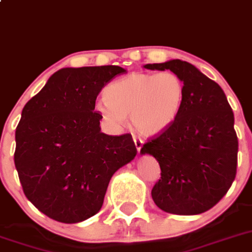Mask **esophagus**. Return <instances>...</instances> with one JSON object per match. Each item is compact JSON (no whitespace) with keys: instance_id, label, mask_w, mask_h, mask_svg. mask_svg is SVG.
Returning a JSON list of instances; mask_svg holds the SVG:
<instances>
[{"instance_id":"1","label":"esophagus","mask_w":252,"mask_h":252,"mask_svg":"<svg viewBox=\"0 0 252 252\" xmlns=\"http://www.w3.org/2000/svg\"><path fill=\"white\" fill-rule=\"evenodd\" d=\"M133 141H134V145H135L136 150H138V153H140L141 148H143V141H141L140 139L135 138V136H134V138H133Z\"/></svg>"}]
</instances>
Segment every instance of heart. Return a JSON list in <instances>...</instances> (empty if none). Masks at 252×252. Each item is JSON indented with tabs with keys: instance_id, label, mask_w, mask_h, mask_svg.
Wrapping results in <instances>:
<instances>
[{
	"instance_id": "heart-1",
	"label": "heart",
	"mask_w": 252,
	"mask_h": 252,
	"mask_svg": "<svg viewBox=\"0 0 252 252\" xmlns=\"http://www.w3.org/2000/svg\"><path fill=\"white\" fill-rule=\"evenodd\" d=\"M103 97L97 111L104 121L119 126L130 117L139 134L151 136L176 121L185 98V84L172 71L133 72L109 84Z\"/></svg>"
}]
</instances>
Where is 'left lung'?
<instances>
[{
	"mask_svg": "<svg viewBox=\"0 0 252 252\" xmlns=\"http://www.w3.org/2000/svg\"><path fill=\"white\" fill-rule=\"evenodd\" d=\"M144 67L170 70L185 84L176 121L140 150L141 155H153L161 168L151 196L166 213H204L225 196L236 176L239 144L230 104L221 87L187 61Z\"/></svg>",
	"mask_w": 252,
	"mask_h": 252,
	"instance_id": "1",
	"label": "left lung"
}]
</instances>
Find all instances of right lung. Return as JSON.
Instances as JSON below:
<instances>
[{
    "label": "right lung",
    "mask_w": 252,
    "mask_h": 252,
    "mask_svg": "<svg viewBox=\"0 0 252 252\" xmlns=\"http://www.w3.org/2000/svg\"><path fill=\"white\" fill-rule=\"evenodd\" d=\"M126 71L65 67L24 106L14 165L26 197L49 218L74 224L98 213L112 176L135 158L130 134L102 133L94 111L101 90Z\"/></svg>",
    "instance_id": "1"
}]
</instances>
